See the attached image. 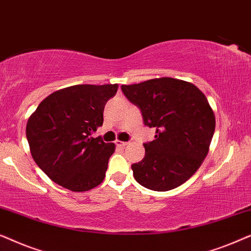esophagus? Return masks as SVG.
I'll return each instance as SVG.
<instances>
[{
    "instance_id": "34e87169",
    "label": "esophagus",
    "mask_w": 251,
    "mask_h": 251,
    "mask_svg": "<svg viewBox=\"0 0 251 251\" xmlns=\"http://www.w3.org/2000/svg\"><path fill=\"white\" fill-rule=\"evenodd\" d=\"M116 145L120 146V147H126V145H128V143L126 142H121V140H116Z\"/></svg>"
}]
</instances>
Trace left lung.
I'll return each instance as SVG.
<instances>
[{
  "label": "left lung",
  "mask_w": 251,
  "mask_h": 251,
  "mask_svg": "<svg viewBox=\"0 0 251 251\" xmlns=\"http://www.w3.org/2000/svg\"><path fill=\"white\" fill-rule=\"evenodd\" d=\"M142 111L144 125L155 128V139L144 144L145 157L133 163V177L149 190L166 192L184 184L207 156L215 132L208 99L190 82L153 78L121 85Z\"/></svg>",
  "instance_id": "8db88e82"
}]
</instances>
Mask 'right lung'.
Listing matches in <instances>:
<instances>
[{"instance_id": "right-lung-1", "label": "right lung", "mask_w": 251, "mask_h": 251, "mask_svg": "<svg viewBox=\"0 0 251 251\" xmlns=\"http://www.w3.org/2000/svg\"><path fill=\"white\" fill-rule=\"evenodd\" d=\"M118 84H77L41 101L29 116L26 137L41 170L67 190L84 192L104 180L113 143L90 137L102 126L104 107Z\"/></svg>"}]
</instances>
